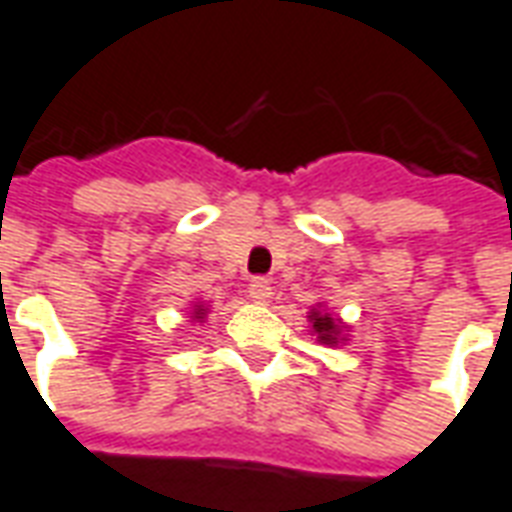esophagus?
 Instances as JSON below:
<instances>
[{"label":"esophagus","instance_id":"1","mask_svg":"<svg viewBox=\"0 0 512 512\" xmlns=\"http://www.w3.org/2000/svg\"><path fill=\"white\" fill-rule=\"evenodd\" d=\"M248 292H250V300L253 303H270V297H273V286L267 278H253L248 284Z\"/></svg>","mask_w":512,"mask_h":512}]
</instances>
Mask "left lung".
I'll use <instances>...</instances> for the list:
<instances>
[{
  "mask_svg": "<svg viewBox=\"0 0 512 512\" xmlns=\"http://www.w3.org/2000/svg\"><path fill=\"white\" fill-rule=\"evenodd\" d=\"M308 322H311V331L317 333V342L339 344V336H342V322L336 320V317H331L328 311H317V308H311Z\"/></svg>",
  "mask_w": 512,
  "mask_h": 512,
  "instance_id": "1",
  "label": "left lung"
}]
</instances>
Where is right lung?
I'll return each mask as SVG.
<instances>
[{"instance_id":"right-lung-1","label":"right lung","mask_w":512,"mask_h":512,"mask_svg":"<svg viewBox=\"0 0 512 512\" xmlns=\"http://www.w3.org/2000/svg\"><path fill=\"white\" fill-rule=\"evenodd\" d=\"M204 317H206V306H204V303H198V306H192V320L201 322V320H204Z\"/></svg>"}]
</instances>
